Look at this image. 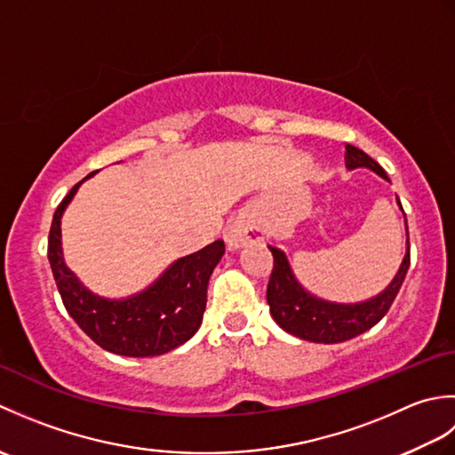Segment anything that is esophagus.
I'll return each instance as SVG.
<instances>
[{
	"instance_id": "34e87169",
	"label": "esophagus",
	"mask_w": 455,
	"mask_h": 455,
	"mask_svg": "<svg viewBox=\"0 0 455 455\" xmlns=\"http://www.w3.org/2000/svg\"><path fill=\"white\" fill-rule=\"evenodd\" d=\"M262 238H264L262 230H259L256 222L248 220V219H236L225 233V243L230 250L259 243Z\"/></svg>"
}]
</instances>
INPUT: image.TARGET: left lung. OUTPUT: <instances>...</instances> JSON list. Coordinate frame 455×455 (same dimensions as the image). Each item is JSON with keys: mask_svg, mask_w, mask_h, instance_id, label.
Wrapping results in <instances>:
<instances>
[{"mask_svg": "<svg viewBox=\"0 0 455 455\" xmlns=\"http://www.w3.org/2000/svg\"><path fill=\"white\" fill-rule=\"evenodd\" d=\"M344 160L346 168H370L377 176L389 180L379 164L371 156H367L363 150L352 147V144H346ZM404 225H407V217H404ZM267 248L272 250L274 256V269L272 275H269L266 293L269 313H272L274 321L282 326L285 332L301 338V340L318 344L346 342L350 340V338H355L357 334L370 331L371 326L379 323L381 318L387 315L395 297H397L399 289L404 282V275H407V269L411 266V244L407 238V254H404L399 272L393 277V282L387 285V289L379 295L367 299L363 303L342 305L323 301V299L305 291L301 283L295 279L293 269L289 266L282 250H277L274 246Z\"/></svg>", "mask_w": 455, "mask_h": 455, "instance_id": "obj_1", "label": "left lung"}]
</instances>
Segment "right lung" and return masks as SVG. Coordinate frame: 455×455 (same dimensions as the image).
<instances>
[{
	"label": "right lung",
	"instance_id": "obj_1",
	"mask_svg": "<svg viewBox=\"0 0 455 455\" xmlns=\"http://www.w3.org/2000/svg\"><path fill=\"white\" fill-rule=\"evenodd\" d=\"M93 173L76 183L54 211L48 233V262L58 293L68 315L103 350L129 357L162 355L188 342L201 326L209 277L225 254V243L215 240L199 252L176 259L137 295L103 299L92 293L64 264L60 219L76 191Z\"/></svg>",
	"mask_w": 455,
	"mask_h": 455
}]
</instances>
